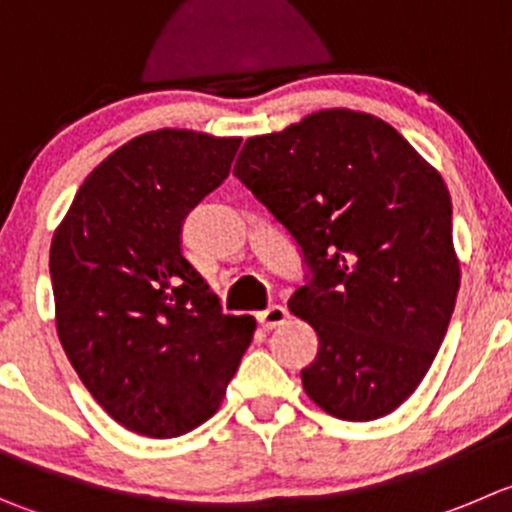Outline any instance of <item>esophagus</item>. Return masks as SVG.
Listing matches in <instances>:
<instances>
[{
    "instance_id": "obj_1",
    "label": "esophagus",
    "mask_w": 512,
    "mask_h": 512,
    "mask_svg": "<svg viewBox=\"0 0 512 512\" xmlns=\"http://www.w3.org/2000/svg\"><path fill=\"white\" fill-rule=\"evenodd\" d=\"M256 319H259V324L264 326V329H276V326H281L286 319H289V311H286L284 306L274 304V306H269V309L259 311V314H256Z\"/></svg>"
}]
</instances>
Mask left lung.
<instances>
[{"mask_svg": "<svg viewBox=\"0 0 512 512\" xmlns=\"http://www.w3.org/2000/svg\"><path fill=\"white\" fill-rule=\"evenodd\" d=\"M233 175L311 269L289 299L319 337L306 394L349 422L397 410L435 362L460 289L442 175L392 125L347 107L248 138Z\"/></svg>", "mask_w": 512, "mask_h": 512, "instance_id": "left-lung-1", "label": "left lung"}]
</instances>
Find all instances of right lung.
<instances>
[{
  "mask_svg": "<svg viewBox=\"0 0 512 512\" xmlns=\"http://www.w3.org/2000/svg\"><path fill=\"white\" fill-rule=\"evenodd\" d=\"M241 138L163 128L85 178L50 246L57 337L97 405L145 437H178L221 407L256 332L223 314L180 251L188 211L216 191Z\"/></svg>",
  "mask_w": 512,
  "mask_h": 512,
  "instance_id": "add662e5",
  "label": "right lung"
}]
</instances>
